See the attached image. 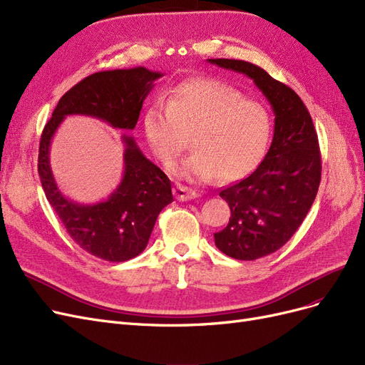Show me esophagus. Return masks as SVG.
<instances>
[{"label":"esophagus","instance_id":"34e87169","mask_svg":"<svg viewBox=\"0 0 365 365\" xmlns=\"http://www.w3.org/2000/svg\"><path fill=\"white\" fill-rule=\"evenodd\" d=\"M174 195L179 200V202H187V200H194L198 194L194 190H191V187L178 185L174 187Z\"/></svg>","mask_w":365,"mask_h":365}]
</instances>
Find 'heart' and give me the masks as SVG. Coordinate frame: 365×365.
Instances as JSON below:
<instances>
[{
    "mask_svg": "<svg viewBox=\"0 0 365 365\" xmlns=\"http://www.w3.org/2000/svg\"><path fill=\"white\" fill-rule=\"evenodd\" d=\"M153 155L171 167L191 136L192 155L173 171L185 179L240 180L264 158L272 120L255 100L215 78H191L175 86L168 103L155 101L144 115Z\"/></svg>",
    "mask_w": 365,
    "mask_h": 365,
    "instance_id": "1",
    "label": "heart"
}]
</instances>
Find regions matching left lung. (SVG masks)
I'll list each match as a JSON object with an SVG mask.
<instances>
[{
    "instance_id": "obj_1",
    "label": "left lung",
    "mask_w": 365,
    "mask_h": 365,
    "mask_svg": "<svg viewBox=\"0 0 365 365\" xmlns=\"http://www.w3.org/2000/svg\"><path fill=\"white\" fill-rule=\"evenodd\" d=\"M207 62L252 78L274 112L273 140L261 165L220 192L230 220L214 233L222 253L255 261L288 242L309 212L322 179L319 138L297 93L262 68L235 58Z\"/></svg>"
}]
</instances>
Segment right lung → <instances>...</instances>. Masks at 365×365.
<instances>
[{
	"label": "right lung",
	"instance_id": "right-lung-1",
	"mask_svg": "<svg viewBox=\"0 0 365 365\" xmlns=\"http://www.w3.org/2000/svg\"><path fill=\"white\" fill-rule=\"evenodd\" d=\"M163 74L144 66L100 71L81 80L58 100L43 127L38 171L43 192L66 232L83 250L109 262H124L143 253L160 210L173 202L171 182L139 150L132 136H123L124 173L108 200L77 203L65 197L50 165V145L69 115H85L113 128H135L153 83Z\"/></svg>",
	"mask_w": 365,
	"mask_h": 365
}]
</instances>
